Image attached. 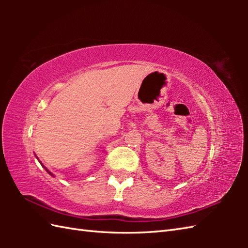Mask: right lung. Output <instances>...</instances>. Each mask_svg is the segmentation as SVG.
<instances>
[{
  "mask_svg": "<svg viewBox=\"0 0 248 248\" xmlns=\"http://www.w3.org/2000/svg\"><path fill=\"white\" fill-rule=\"evenodd\" d=\"M36 157H37V156H36ZM37 159H38V157H37ZM40 164H41V163H40ZM41 165H43V164H41ZM43 166H44V165H43ZM44 167H45V166H44ZM45 170H46V171H48V173H50V175H51V176H53V173H52L51 171H49L48 170H46V167H45Z\"/></svg>",
  "mask_w": 248,
  "mask_h": 248,
  "instance_id": "obj_1",
  "label": "right lung"
}]
</instances>
